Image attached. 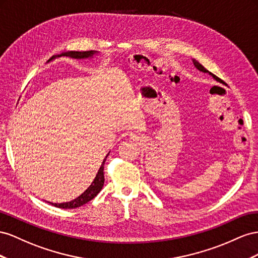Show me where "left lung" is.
Masks as SVG:
<instances>
[{"mask_svg":"<svg viewBox=\"0 0 258 258\" xmlns=\"http://www.w3.org/2000/svg\"><path fill=\"white\" fill-rule=\"evenodd\" d=\"M192 61H194V64L196 66V68L198 69V70H200V71H202V72H205V73H210V75H212L213 76V78H214L215 80H217V81H219V79L217 78V77H215L214 75H213V73H211V72H209L207 69H205L203 66L200 63V62H198L196 59H192Z\"/></svg>","mask_w":258,"mask_h":258,"instance_id":"1","label":"left lung"}]
</instances>
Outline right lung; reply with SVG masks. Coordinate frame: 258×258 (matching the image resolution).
Returning a JSON list of instances; mask_svg holds the SVG:
<instances>
[{
	"mask_svg": "<svg viewBox=\"0 0 258 258\" xmlns=\"http://www.w3.org/2000/svg\"><path fill=\"white\" fill-rule=\"evenodd\" d=\"M94 54H95V51H93V50H88V51H73V50H71V51H67V53H62L60 55L53 56L48 61H50L51 59H54L55 57H60V56H68V57H72V58H77V59H81V58L91 57ZM108 154L106 156V158L104 159V161H102V164L99 168L96 177H95L94 181L92 182V185L88 187L82 195L78 197L77 199H75L73 201H70V202H67V203H60V204L50 203V204L54 205V207H56V208H59V209H76V208L81 207V205L90 202L92 199L96 197L100 192V190H101L102 186H104V182H105L104 165H105V162H106Z\"/></svg>",
	"mask_w": 258,
	"mask_h": 258,
	"instance_id": "add662e5",
	"label": "right lung"
}]
</instances>
